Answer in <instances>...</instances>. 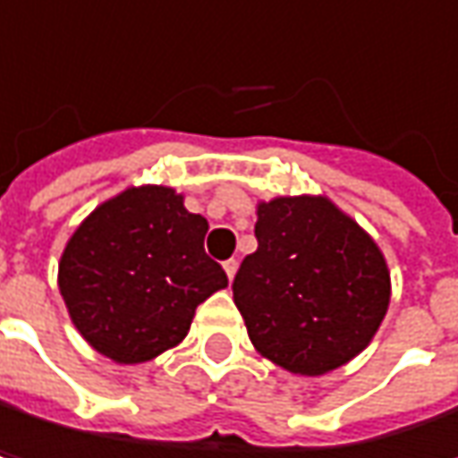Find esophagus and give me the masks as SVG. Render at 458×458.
<instances>
[{"instance_id": "obj_1", "label": "esophagus", "mask_w": 458, "mask_h": 458, "mask_svg": "<svg viewBox=\"0 0 458 458\" xmlns=\"http://www.w3.org/2000/svg\"><path fill=\"white\" fill-rule=\"evenodd\" d=\"M223 267H225L228 278L233 281V276H235V270H238V262H235V259H225V262H223Z\"/></svg>"}]
</instances>
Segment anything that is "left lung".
Listing matches in <instances>:
<instances>
[{
    "label": "left lung",
    "instance_id": "8db88e82",
    "mask_svg": "<svg viewBox=\"0 0 458 458\" xmlns=\"http://www.w3.org/2000/svg\"><path fill=\"white\" fill-rule=\"evenodd\" d=\"M257 251L233 281L254 350L300 377L360 355L390 308V267L377 241L326 196L257 204Z\"/></svg>",
    "mask_w": 458,
    "mask_h": 458
}]
</instances>
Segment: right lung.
<instances>
[{
	"mask_svg": "<svg viewBox=\"0 0 458 458\" xmlns=\"http://www.w3.org/2000/svg\"><path fill=\"white\" fill-rule=\"evenodd\" d=\"M207 230L166 185H132L95 207L57 262L60 297L84 342L122 366L177 347L196 308L228 286L204 251Z\"/></svg>",
	"mask_w": 458,
	"mask_h": 458,
	"instance_id": "right-lung-1",
	"label": "right lung"
}]
</instances>
